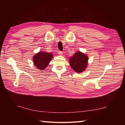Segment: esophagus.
<instances>
[{"label": "esophagus", "mask_w": 125, "mask_h": 125, "mask_svg": "<svg viewBox=\"0 0 125 125\" xmlns=\"http://www.w3.org/2000/svg\"><path fill=\"white\" fill-rule=\"evenodd\" d=\"M62 52H60V51H59L58 52V54L60 55V56H62Z\"/></svg>", "instance_id": "esophagus-1"}]
</instances>
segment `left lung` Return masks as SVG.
Wrapping results in <instances>:
<instances>
[{"label": "left lung", "instance_id": "obj_1", "mask_svg": "<svg viewBox=\"0 0 125 125\" xmlns=\"http://www.w3.org/2000/svg\"><path fill=\"white\" fill-rule=\"evenodd\" d=\"M88 56L83 52L78 51L69 58L70 66L71 68L77 73L84 71L88 66Z\"/></svg>", "mask_w": 125, "mask_h": 125}]
</instances>
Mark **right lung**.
<instances>
[{
  "label": "right lung",
  "mask_w": 125,
  "mask_h": 125,
  "mask_svg": "<svg viewBox=\"0 0 125 125\" xmlns=\"http://www.w3.org/2000/svg\"><path fill=\"white\" fill-rule=\"evenodd\" d=\"M52 57H53V55L52 52L44 51L39 52L33 57L34 65L37 69L44 70L50 63Z\"/></svg>",
  "instance_id": "right-lung-1"
}]
</instances>
